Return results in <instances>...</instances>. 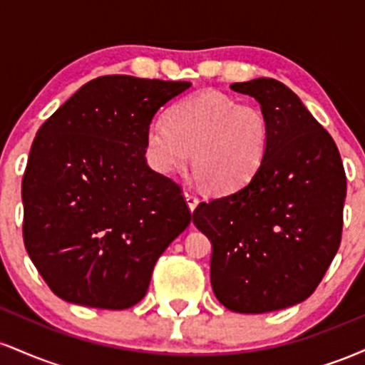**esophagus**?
I'll use <instances>...</instances> for the list:
<instances>
[{
	"instance_id": "esophagus-1",
	"label": "esophagus",
	"mask_w": 365,
	"mask_h": 365,
	"mask_svg": "<svg viewBox=\"0 0 365 365\" xmlns=\"http://www.w3.org/2000/svg\"><path fill=\"white\" fill-rule=\"evenodd\" d=\"M183 195H185V200H187V204H188V209H190V211H194V209L197 207V204H199V197H197L194 192H190V190H185L183 192Z\"/></svg>"
}]
</instances>
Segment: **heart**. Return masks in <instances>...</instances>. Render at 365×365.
I'll list each match as a JSON object with an SVG mask.
<instances>
[{
	"mask_svg": "<svg viewBox=\"0 0 365 365\" xmlns=\"http://www.w3.org/2000/svg\"><path fill=\"white\" fill-rule=\"evenodd\" d=\"M269 137V120L261 106L202 91L175 104L168 118L150 121L145 153L150 166L163 175L182 170L192 158L197 177L212 190L232 192L261 168Z\"/></svg>",
	"mask_w": 365,
	"mask_h": 365,
	"instance_id": "b5f03b06",
	"label": "heart"
}]
</instances>
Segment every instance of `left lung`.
Segmentation results:
<instances>
[{
  "mask_svg": "<svg viewBox=\"0 0 365 365\" xmlns=\"http://www.w3.org/2000/svg\"><path fill=\"white\" fill-rule=\"evenodd\" d=\"M232 91L266 113V159L249 183L192 216L212 244L216 299L240 314L279 311L311 297L338 252L345 170L328 130L284 83L254 78Z\"/></svg>",
  "mask_w": 365,
  "mask_h": 365,
  "instance_id": "left-lung-1",
  "label": "left lung"
}]
</instances>
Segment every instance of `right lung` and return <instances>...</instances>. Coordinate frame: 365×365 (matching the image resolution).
<instances>
[{
    "label": "right lung",
    "instance_id": "1",
    "mask_svg": "<svg viewBox=\"0 0 365 365\" xmlns=\"http://www.w3.org/2000/svg\"><path fill=\"white\" fill-rule=\"evenodd\" d=\"M188 87L104 75L37 130L22 178L24 244L60 299L132 307L159 255L190 223L178 183L145 161L149 123Z\"/></svg>",
    "mask_w": 365,
    "mask_h": 365
}]
</instances>
